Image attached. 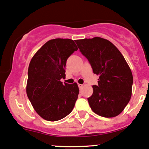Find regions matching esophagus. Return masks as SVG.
Segmentation results:
<instances>
[{"instance_id":"esophagus-1","label":"esophagus","mask_w":149,"mask_h":149,"mask_svg":"<svg viewBox=\"0 0 149 149\" xmlns=\"http://www.w3.org/2000/svg\"><path fill=\"white\" fill-rule=\"evenodd\" d=\"M83 85L82 84H78V88H79V89L80 90H81V88H83Z\"/></svg>"}]
</instances>
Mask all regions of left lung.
I'll return each mask as SVG.
<instances>
[{"instance_id": "obj_1", "label": "left lung", "mask_w": 149, "mask_h": 149, "mask_svg": "<svg viewBox=\"0 0 149 149\" xmlns=\"http://www.w3.org/2000/svg\"><path fill=\"white\" fill-rule=\"evenodd\" d=\"M80 52L88 58L97 86L88 98L95 114L104 117L119 115L132 97L133 76L123 55L112 42L101 37L76 40Z\"/></svg>"}]
</instances>
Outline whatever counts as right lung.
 Listing matches in <instances>:
<instances>
[{
  "mask_svg": "<svg viewBox=\"0 0 149 149\" xmlns=\"http://www.w3.org/2000/svg\"><path fill=\"white\" fill-rule=\"evenodd\" d=\"M75 42L61 38L48 41L29 63L26 92L36 112L45 120L55 122L64 118L78 99L77 83L63 84L61 81L66 76L67 59L78 50Z\"/></svg>",
  "mask_w": 149,
  "mask_h": 149,
  "instance_id": "1",
  "label": "right lung"
}]
</instances>
